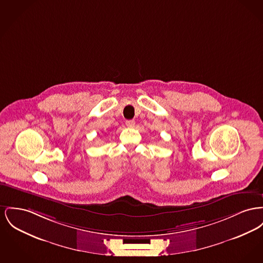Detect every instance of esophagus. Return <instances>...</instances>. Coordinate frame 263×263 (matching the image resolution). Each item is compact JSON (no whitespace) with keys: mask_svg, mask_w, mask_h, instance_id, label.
I'll use <instances>...</instances> for the list:
<instances>
[{"mask_svg":"<svg viewBox=\"0 0 263 263\" xmlns=\"http://www.w3.org/2000/svg\"><path fill=\"white\" fill-rule=\"evenodd\" d=\"M125 124H126V126H127V127L132 128V127H134V126H135V121H134V120H127V121L125 122Z\"/></svg>","mask_w":263,"mask_h":263,"instance_id":"34e87169","label":"esophagus"}]
</instances>
